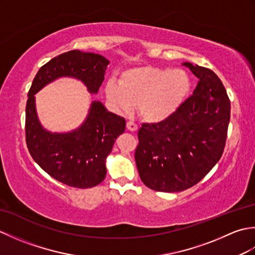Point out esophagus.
I'll use <instances>...</instances> for the list:
<instances>
[{
	"label": "esophagus",
	"mask_w": 255,
	"mask_h": 255,
	"mask_svg": "<svg viewBox=\"0 0 255 255\" xmlns=\"http://www.w3.org/2000/svg\"><path fill=\"white\" fill-rule=\"evenodd\" d=\"M127 129L129 131H136L137 129H138V127H137V125L134 124V123H132V122H127Z\"/></svg>",
	"instance_id": "1"
}]
</instances>
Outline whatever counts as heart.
<instances>
[{
	"mask_svg": "<svg viewBox=\"0 0 255 255\" xmlns=\"http://www.w3.org/2000/svg\"><path fill=\"white\" fill-rule=\"evenodd\" d=\"M189 89L191 80L183 70L143 66L126 70L119 83L108 81L105 94L115 111L129 112L136 103L144 122L158 124L178 110Z\"/></svg>",
	"mask_w": 255,
	"mask_h": 255,
	"instance_id": "1",
	"label": "heart"
}]
</instances>
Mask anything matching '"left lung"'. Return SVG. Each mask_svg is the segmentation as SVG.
I'll return each mask as SVG.
<instances>
[{"instance_id":"left-lung-1","label":"left lung","mask_w":255,"mask_h":255,"mask_svg":"<svg viewBox=\"0 0 255 255\" xmlns=\"http://www.w3.org/2000/svg\"><path fill=\"white\" fill-rule=\"evenodd\" d=\"M199 81L193 95L164 122L143 124L134 152L140 178L158 192L194 186L223 155L230 121L225 86L209 69L183 62Z\"/></svg>"}]
</instances>
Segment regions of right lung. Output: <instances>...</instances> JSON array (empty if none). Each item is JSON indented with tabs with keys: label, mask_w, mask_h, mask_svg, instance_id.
<instances>
[{
	"label": "right lung",
	"mask_w": 255,
	"mask_h": 255,
	"mask_svg": "<svg viewBox=\"0 0 255 255\" xmlns=\"http://www.w3.org/2000/svg\"><path fill=\"white\" fill-rule=\"evenodd\" d=\"M110 61L94 52L71 50L42 66L32 81L26 104V143L31 158L48 174L66 185L89 188L106 176V159L126 121L107 111L100 101L91 103L88 115L78 128L52 132L42 126L36 110L41 89L60 78L82 82L89 93L100 90Z\"/></svg>",
	"instance_id": "add662e5"
}]
</instances>
